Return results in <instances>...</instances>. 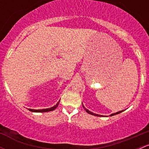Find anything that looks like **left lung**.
I'll use <instances>...</instances> for the list:
<instances>
[{
	"mask_svg": "<svg viewBox=\"0 0 149 149\" xmlns=\"http://www.w3.org/2000/svg\"><path fill=\"white\" fill-rule=\"evenodd\" d=\"M83 107L84 108V109H85V110L87 112H88V114H90V115H95V116H98V117H100V116H102V115H97V114H94V113H93V112H90V111H88V109H86L85 107H84V106L83 105ZM122 112H123V110H122V111H120V112H116V113H114V114H112V115H110V116H113V115H118V114H120V113H121Z\"/></svg>",
	"mask_w": 149,
	"mask_h": 149,
	"instance_id": "left-lung-1",
	"label": "left lung"
}]
</instances>
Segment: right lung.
Segmentation results:
<instances>
[{
    "label": "right lung",
    "mask_w": 149,
    "mask_h": 149,
    "mask_svg": "<svg viewBox=\"0 0 149 149\" xmlns=\"http://www.w3.org/2000/svg\"><path fill=\"white\" fill-rule=\"evenodd\" d=\"M60 101L57 103V104H55V106L52 107L48 108V109H29V110L31 111V112H50V111L54 110V109H56L58 107V104H59Z\"/></svg>",
    "instance_id": "add662e5"
}]
</instances>
